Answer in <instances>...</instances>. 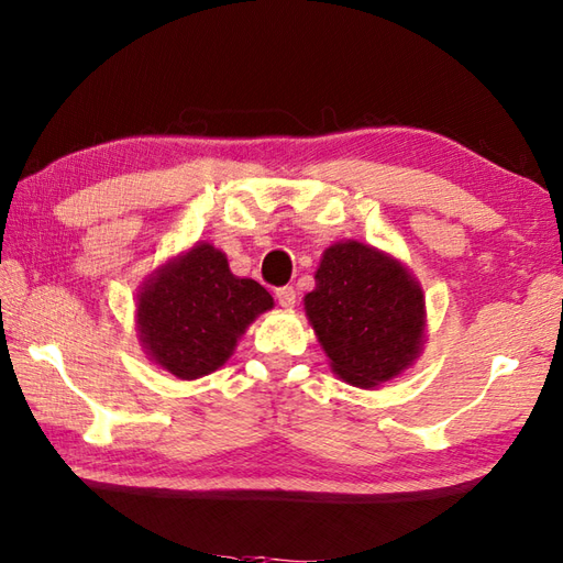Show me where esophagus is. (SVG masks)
<instances>
[{"label":"esophagus","instance_id":"obj_1","mask_svg":"<svg viewBox=\"0 0 563 563\" xmlns=\"http://www.w3.org/2000/svg\"><path fill=\"white\" fill-rule=\"evenodd\" d=\"M277 300H279L282 308H294L296 306L294 286H282V289H277Z\"/></svg>","mask_w":563,"mask_h":563}]
</instances>
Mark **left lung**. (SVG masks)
<instances>
[{
    "instance_id": "obj_1",
    "label": "left lung",
    "mask_w": 563,
    "mask_h": 563,
    "mask_svg": "<svg viewBox=\"0 0 563 563\" xmlns=\"http://www.w3.org/2000/svg\"><path fill=\"white\" fill-rule=\"evenodd\" d=\"M306 314L334 373L377 387L413 365L424 339L420 284L399 260L358 241L324 251Z\"/></svg>"
}]
</instances>
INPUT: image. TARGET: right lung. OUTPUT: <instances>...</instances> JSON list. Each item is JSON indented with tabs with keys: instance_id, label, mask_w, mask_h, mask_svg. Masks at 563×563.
<instances>
[{
	"instance_id": "1",
	"label": "right lung",
	"mask_w": 563,
	"mask_h": 563,
	"mask_svg": "<svg viewBox=\"0 0 563 563\" xmlns=\"http://www.w3.org/2000/svg\"><path fill=\"white\" fill-rule=\"evenodd\" d=\"M272 308L265 286L236 277L214 245L196 243L145 279L135 322L150 361L198 379L222 367L249 324Z\"/></svg>"
}]
</instances>
